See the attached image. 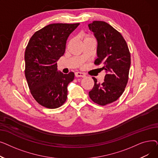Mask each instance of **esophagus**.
Returning <instances> with one entry per match:
<instances>
[{
	"mask_svg": "<svg viewBox=\"0 0 158 158\" xmlns=\"http://www.w3.org/2000/svg\"><path fill=\"white\" fill-rule=\"evenodd\" d=\"M75 76H76V77H85V75L83 73L77 72L75 73Z\"/></svg>",
	"mask_w": 158,
	"mask_h": 158,
	"instance_id": "34e87169",
	"label": "esophagus"
}]
</instances>
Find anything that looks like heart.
<instances>
[{"label": "heart", "mask_w": 158, "mask_h": 158, "mask_svg": "<svg viewBox=\"0 0 158 158\" xmlns=\"http://www.w3.org/2000/svg\"><path fill=\"white\" fill-rule=\"evenodd\" d=\"M81 37L82 38H83L84 39V41H87V40H94L92 38H91V37H89V36H88V35H85V34H84V33H82V34H81Z\"/></svg>", "instance_id": "b5f03b06"}]
</instances>
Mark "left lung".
Here are the masks:
<instances>
[{"instance_id": "left-lung-1", "label": "left lung", "mask_w": 158, "mask_h": 158, "mask_svg": "<svg viewBox=\"0 0 158 158\" xmlns=\"http://www.w3.org/2000/svg\"><path fill=\"white\" fill-rule=\"evenodd\" d=\"M98 42L96 65L102 64L101 70L106 72L101 84L92 77L94 86L89 92V98L95 103L106 106L116 101L122 95L129 79L131 54L125 39L109 23L94 21L88 24Z\"/></svg>"}]
</instances>
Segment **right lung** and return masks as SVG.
<instances>
[{
    "label": "right lung",
    "mask_w": 158,
    "mask_h": 158,
    "mask_svg": "<svg viewBox=\"0 0 158 158\" xmlns=\"http://www.w3.org/2000/svg\"><path fill=\"white\" fill-rule=\"evenodd\" d=\"M79 23H52L35 32L25 51V76L36 101L47 108L61 106L74 73L58 72L56 61L63 56L68 37Z\"/></svg>",
    "instance_id": "obj_1"
}]
</instances>
